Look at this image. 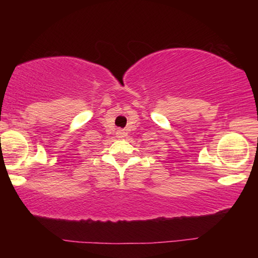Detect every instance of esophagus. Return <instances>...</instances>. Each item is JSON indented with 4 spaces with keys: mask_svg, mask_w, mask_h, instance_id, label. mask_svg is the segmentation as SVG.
<instances>
[{
    "mask_svg": "<svg viewBox=\"0 0 258 258\" xmlns=\"http://www.w3.org/2000/svg\"><path fill=\"white\" fill-rule=\"evenodd\" d=\"M117 134H118V137H124V133H123L122 130H119Z\"/></svg>",
    "mask_w": 258,
    "mask_h": 258,
    "instance_id": "obj_1",
    "label": "esophagus"
}]
</instances>
